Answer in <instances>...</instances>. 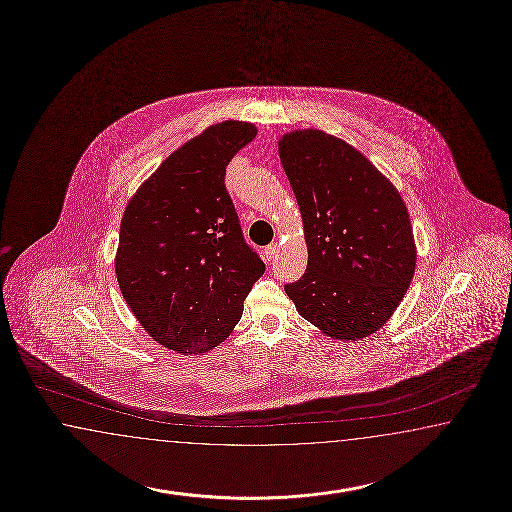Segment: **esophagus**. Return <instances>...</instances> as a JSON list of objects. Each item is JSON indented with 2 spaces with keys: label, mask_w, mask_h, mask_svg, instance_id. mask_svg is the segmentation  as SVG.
Listing matches in <instances>:
<instances>
[{
  "label": "esophagus",
  "mask_w": 512,
  "mask_h": 512,
  "mask_svg": "<svg viewBox=\"0 0 512 512\" xmlns=\"http://www.w3.org/2000/svg\"><path fill=\"white\" fill-rule=\"evenodd\" d=\"M277 251H279V244L272 242L270 246L264 248V259H266V261H273V257L277 255Z\"/></svg>",
  "instance_id": "obj_1"
}]
</instances>
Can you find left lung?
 Here are the masks:
<instances>
[{
	"label": "left lung",
	"mask_w": 512,
	"mask_h": 512,
	"mask_svg": "<svg viewBox=\"0 0 512 512\" xmlns=\"http://www.w3.org/2000/svg\"><path fill=\"white\" fill-rule=\"evenodd\" d=\"M307 240V272L284 284L297 312L336 340L373 334L415 273L408 209L393 183L349 143L321 130L279 141Z\"/></svg>",
	"instance_id": "left-lung-1"
}]
</instances>
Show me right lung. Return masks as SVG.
Here are the masks:
<instances>
[{"label": "right lung", "instance_id": "right-lung-1", "mask_svg": "<svg viewBox=\"0 0 512 512\" xmlns=\"http://www.w3.org/2000/svg\"><path fill=\"white\" fill-rule=\"evenodd\" d=\"M257 128L224 121L172 152L121 220L115 273L126 305L154 340L207 353L242 318L264 262L242 235L226 167Z\"/></svg>", "mask_w": 512, "mask_h": 512}]
</instances>
